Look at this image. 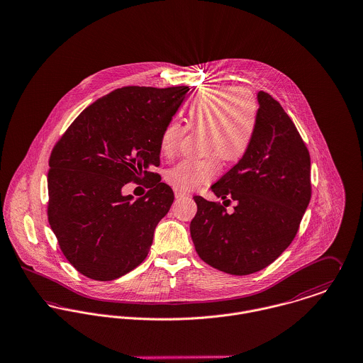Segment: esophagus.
<instances>
[{"label": "esophagus", "instance_id": "34e87169", "mask_svg": "<svg viewBox=\"0 0 363 363\" xmlns=\"http://www.w3.org/2000/svg\"><path fill=\"white\" fill-rule=\"evenodd\" d=\"M174 195H175V198L177 199H181V198H185L188 194L186 192H184V191H181V189H174Z\"/></svg>", "mask_w": 363, "mask_h": 363}]
</instances>
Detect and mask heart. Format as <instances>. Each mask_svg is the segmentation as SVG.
<instances>
[{
    "instance_id": "heart-1",
    "label": "heart",
    "mask_w": 363,
    "mask_h": 363,
    "mask_svg": "<svg viewBox=\"0 0 363 363\" xmlns=\"http://www.w3.org/2000/svg\"><path fill=\"white\" fill-rule=\"evenodd\" d=\"M259 121V103L247 89L231 86H207L201 89L186 106V126L204 129L203 159H185L165 174L169 185L184 192L213 181L220 171V160L241 159L252 145ZM186 126L168 122L160 135V150L174 157L185 138Z\"/></svg>"
}]
</instances>
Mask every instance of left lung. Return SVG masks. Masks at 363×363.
<instances>
[{
	"instance_id": "1",
	"label": "left lung",
	"mask_w": 363,
	"mask_h": 363,
	"mask_svg": "<svg viewBox=\"0 0 363 363\" xmlns=\"http://www.w3.org/2000/svg\"><path fill=\"white\" fill-rule=\"evenodd\" d=\"M259 121L250 147L211 191L238 201L228 214L220 201L194 196L195 249L208 266L247 276L272 264L294 241L311 201V156L281 104L259 91Z\"/></svg>"
}]
</instances>
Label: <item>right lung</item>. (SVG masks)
Returning <instances> with one entry per match:
<instances>
[{
    "mask_svg": "<svg viewBox=\"0 0 363 363\" xmlns=\"http://www.w3.org/2000/svg\"><path fill=\"white\" fill-rule=\"evenodd\" d=\"M189 87L125 86L84 108L48 160L47 216L67 260L87 279L111 281L147 256L172 189L153 172L160 135ZM128 182L151 189L123 197Z\"/></svg>",
    "mask_w": 363,
    "mask_h": 363,
    "instance_id": "1",
    "label": "right lung"
}]
</instances>
